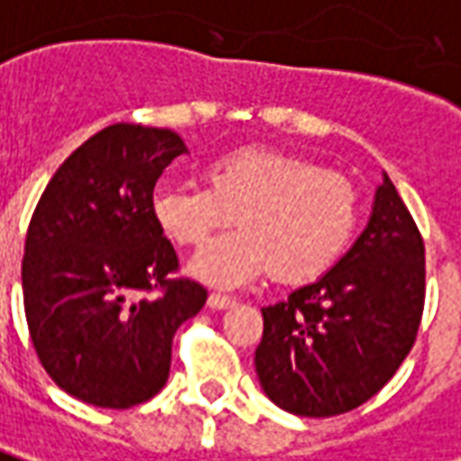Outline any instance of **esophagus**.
Wrapping results in <instances>:
<instances>
[{
	"label": "esophagus",
	"mask_w": 461,
	"mask_h": 461,
	"mask_svg": "<svg viewBox=\"0 0 461 461\" xmlns=\"http://www.w3.org/2000/svg\"><path fill=\"white\" fill-rule=\"evenodd\" d=\"M206 305H209L212 310H230L237 305V300L230 295H219V293H212V295H209V300H206Z\"/></svg>",
	"instance_id": "esophagus-1"
}]
</instances>
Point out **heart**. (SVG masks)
<instances>
[{
	"instance_id": "1",
	"label": "heart",
	"mask_w": 461,
	"mask_h": 461,
	"mask_svg": "<svg viewBox=\"0 0 461 461\" xmlns=\"http://www.w3.org/2000/svg\"><path fill=\"white\" fill-rule=\"evenodd\" d=\"M206 186L166 184L151 217L171 242L199 247L234 214L242 230L209 242L189 262L206 285L237 287L272 272L277 283L315 280L346 255L361 217L350 178L300 156L247 146L204 168Z\"/></svg>"
}]
</instances>
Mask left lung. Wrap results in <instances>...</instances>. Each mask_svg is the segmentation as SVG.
Returning a JSON list of instances; mask_svg holds the SVG:
<instances>
[{"label": "left lung", "instance_id": "1", "mask_svg": "<svg viewBox=\"0 0 461 461\" xmlns=\"http://www.w3.org/2000/svg\"><path fill=\"white\" fill-rule=\"evenodd\" d=\"M424 310V240L384 174L346 255L285 303L262 308V391L295 416L346 414L375 396L414 346Z\"/></svg>", "mask_w": 461, "mask_h": 461}]
</instances>
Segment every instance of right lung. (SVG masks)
Here are the masks:
<instances>
[{
	"mask_svg": "<svg viewBox=\"0 0 461 461\" xmlns=\"http://www.w3.org/2000/svg\"><path fill=\"white\" fill-rule=\"evenodd\" d=\"M186 143L168 128H103L50 178L34 209L22 293L34 350L62 391L131 409L164 388L171 340L206 290L171 280L176 252L151 217L153 186ZM161 289V296L143 292Z\"/></svg>",
	"mask_w": 461,
	"mask_h": 461,
	"instance_id": "add662e5",
	"label": "right lung"
}]
</instances>
